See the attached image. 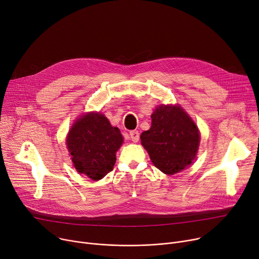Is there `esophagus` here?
<instances>
[{"label":"esophagus","instance_id":"esophagus-1","mask_svg":"<svg viewBox=\"0 0 259 259\" xmlns=\"http://www.w3.org/2000/svg\"><path fill=\"white\" fill-rule=\"evenodd\" d=\"M130 137H131V140L133 142H138L139 139H140V134H139L138 131H131Z\"/></svg>","mask_w":259,"mask_h":259}]
</instances>
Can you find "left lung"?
Masks as SVG:
<instances>
[{"instance_id":"1","label":"left lung","mask_w":259,"mask_h":259,"mask_svg":"<svg viewBox=\"0 0 259 259\" xmlns=\"http://www.w3.org/2000/svg\"><path fill=\"white\" fill-rule=\"evenodd\" d=\"M151 119V127L142 133L141 143L153 165L169 175L191 165L200 137L188 114L180 107L160 106Z\"/></svg>"}]
</instances>
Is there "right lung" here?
Here are the masks:
<instances>
[{
	"label": "right lung",
	"instance_id": "obj_1",
	"mask_svg": "<svg viewBox=\"0 0 259 259\" xmlns=\"http://www.w3.org/2000/svg\"><path fill=\"white\" fill-rule=\"evenodd\" d=\"M123 142L118 127H113L99 113L84 115L67 136V147L74 168L93 181L102 180L113 170L116 151Z\"/></svg>",
	"mask_w": 259,
	"mask_h": 259
}]
</instances>
